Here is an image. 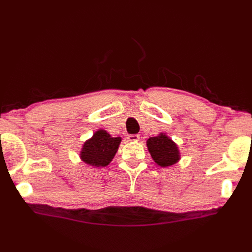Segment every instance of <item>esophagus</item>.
<instances>
[{
    "label": "esophagus",
    "mask_w": 252,
    "mask_h": 252,
    "mask_svg": "<svg viewBox=\"0 0 252 252\" xmlns=\"http://www.w3.org/2000/svg\"><path fill=\"white\" fill-rule=\"evenodd\" d=\"M140 135H137V134H131V135H129L127 136V140H129L130 142H137V141H140Z\"/></svg>",
    "instance_id": "34e87169"
}]
</instances>
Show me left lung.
Instances as JSON below:
<instances>
[{
    "mask_svg": "<svg viewBox=\"0 0 252 252\" xmlns=\"http://www.w3.org/2000/svg\"><path fill=\"white\" fill-rule=\"evenodd\" d=\"M146 145L155 163L159 167H170L179 162L181 159L178 145L165 133L161 132L157 136L149 137L146 141Z\"/></svg>",
    "mask_w": 252,
    "mask_h": 252,
    "instance_id": "1",
    "label": "left lung"
}]
</instances>
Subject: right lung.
I'll use <instances>...</instances> for the list:
<instances>
[{"label":"right lung","mask_w":252,"mask_h":252,"mask_svg":"<svg viewBox=\"0 0 252 252\" xmlns=\"http://www.w3.org/2000/svg\"><path fill=\"white\" fill-rule=\"evenodd\" d=\"M121 141V137H112L108 132L99 129L84 142L80 159L91 167H106L114 159Z\"/></svg>","instance_id":"1"}]
</instances>
